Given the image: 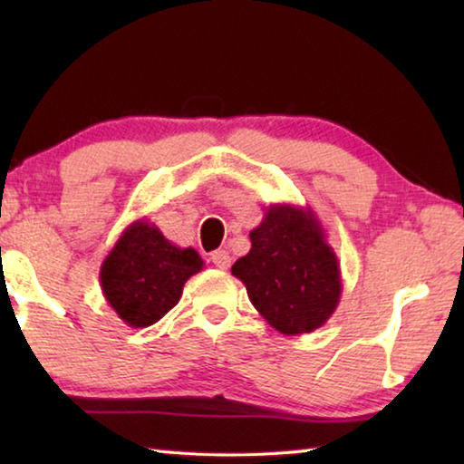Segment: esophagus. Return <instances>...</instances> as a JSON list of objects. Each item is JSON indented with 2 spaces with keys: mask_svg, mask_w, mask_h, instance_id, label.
I'll list each match as a JSON object with an SVG mask.
<instances>
[{
  "mask_svg": "<svg viewBox=\"0 0 464 464\" xmlns=\"http://www.w3.org/2000/svg\"><path fill=\"white\" fill-rule=\"evenodd\" d=\"M210 260H213V264L218 270H229V266H231V256L227 249H217L215 254L210 256Z\"/></svg>",
  "mask_w": 464,
  "mask_h": 464,
  "instance_id": "34e87169",
  "label": "esophagus"
}]
</instances>
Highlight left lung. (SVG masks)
Masks as SVG:
<instances>
[{
  "mask_svg": "<svg viewBox=\"0 0 464 464\" xmlns=\"http://www.w3.org/2000/svg\"><path fill=\"white\" fill-rule=\"evenodd\" d=\"M249 239V254L233 264L231 274L246 285L257 313L285 335L324 325L340 303L342 272L315 213L270 204Z\"/></svg>",
  "mask_w": 464,
  "mask_h": 464,
  "instance_id": "left-lung-1",
  "label": "left lung"
}]
</instances>
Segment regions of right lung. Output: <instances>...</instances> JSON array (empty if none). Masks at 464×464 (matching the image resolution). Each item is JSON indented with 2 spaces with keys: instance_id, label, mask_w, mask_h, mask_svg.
Returning a JSON list of instances; mask_svg holds the SVG:
<instances>
[{
  "instance_id": "add662e5",
  "label": "right lung",
  "mask_w": 464,
  "mask_h": 464,
  "mask_svg": "<svg viewBox=\"0 0 464 464\" xmlns=\"http://www.w3.org/2000/svg\"><path fill=\"white\" fill-rule=\"evenodd\" d=\"M202 266L198 251L174 246L160 227L137 218L102 262L100 286L124 324L149 327L176 307L188 278Z\"/></svg>"
}]
</instances>
